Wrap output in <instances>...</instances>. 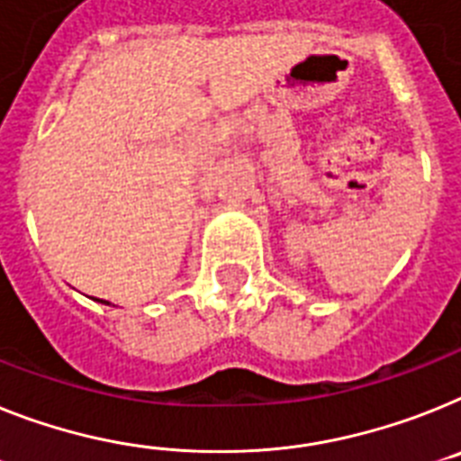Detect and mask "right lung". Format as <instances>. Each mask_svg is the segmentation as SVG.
<instances>
[{"label": "right lung", "mask_w": 461, "mask_h": 461, "mask_svg": "<svg viewBox=\"0 0 461 461\" xmlns=\"http://www.w3.org/2000/svg\"><path fill=\"white\" fill-rule=\"evenodd\" d=\"M105 304H110V303H105Z\"/></svg>", "instance_id": "obj_1"}]
</instances>
